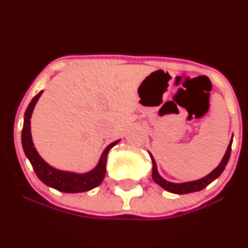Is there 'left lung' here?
I'll list each match as a JSON object with an SVG mask.
<instances>
[{
    "label": "left lung",
    "mask_w": 248,
    "mask_h": 248,
    "mask_svg": "<svg viewBox=\"0 0 248 248\" xmlns=\"http://www.w3.org/2000/svg\"><path fill=\"white\" fill-rule=\"evenodd\" d=\"M232 140L233 138L230 141L229 147H227L226 153H225L223 160H221L219 166L216 168L213 171H211L209 175H206L205 177L197 179V181H192V182H186V183H171V182H168L164 178H162L160 176V173L157 171V166H156V162L154 160L153 155L150 154V157H152V162H153V173L152 177L154 179L155 183H157L158 186L163 187L164 190L167 191L172 192V193H177V195H183V193H190V192H195V191H201L203 190L204 187H206L210 183H212L216 178H218L219 176L221 175V172L224 171L225 167H226L227 162L230 160V155H231V147H232Z\"/></svg>",
    "instance_id": "obj_1"
}]
</instances>
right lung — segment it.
Returning <instances> with one entry per match:
<instances>
[{
  "mask_svg": "<svg viewBox=\"0 0 248 248\" xmlns=\"http://www.w3.org/2000/svg\"><path fill=\"white\" fill-rule=\"evenodd\" d=\"M43 91L37 94L35 98L31 100L24 114V124L23 129H22V146L25 153V156L29 158L31 166L35 170L37 177H38L44 184L47 186L53 187L58 191L67 192V193H76V192H84L92 190L100 186L102 179L106 173V161L108 152L118 143V141L112 142L108 144L106 149L101 154V157L99 160V163L96 167L91 171L85 173H76L69 171H62V170L55 169L47 164L37 153L35 146H33L32 138H31V127H30V119L32 110L35 108L36 102L38 101L39 96L42 95Z\"/></svg>",
  "mask_w": 248,
  "mask_h": 248,
  "instance_id": "1",
  "label": "right lung"
}]
</instances>
